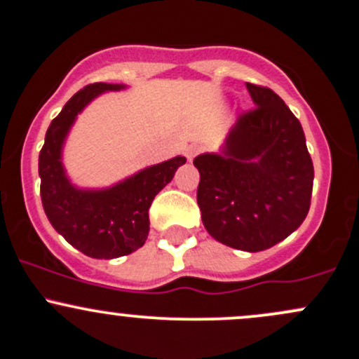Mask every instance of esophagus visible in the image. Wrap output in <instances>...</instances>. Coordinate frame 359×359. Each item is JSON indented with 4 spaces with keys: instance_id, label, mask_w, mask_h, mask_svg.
<instances>
[{
    "instance_id": "34e87169",
    "label": "esophagus",
    "mask_w": 359,
    "mask_h": 359,
    "mask_svg": "<svg viewBox=\"0 0 359 359\" xmlns=\"http://www.w3.org/2000/svg\"><path fill=\"white\" fill-rule=\"evenodd\" d=\"M199 151H201V148H199V146H196V144L189 146V148L186 149V156H187V160H189V161L194 160V156H196V154H199Z\"/></svg>"
}]
</instances>
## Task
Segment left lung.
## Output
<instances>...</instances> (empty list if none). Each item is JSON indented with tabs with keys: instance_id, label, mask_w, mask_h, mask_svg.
<instances>
[{
	"instance_id": "obj_1",
	"label": "left lung",
	"mask_w": 359,
	"mask_h": 359,
	"mask_svg": "<svg viewBox=\"0 0 359 359\" xmlns=\"http://www.w3.org/2000/svg\"><path fill=\"white\" fill-rule=\"evenodd\" d=\"M255 108L243 111L222 154L194 158L198 205L211 237L256 252L275 246L306 218L313 161L303 127L278 94L246 82Z\"/></svg>"
}]
</instances>
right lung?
Here are the masks:
<instances>
[{"instance_id":"right-lung-1","label":"right lung","mask_w":359,"mask_h":359,"mask_svg":"<svg viewBox=\"0 0 359 359\" xmlns=\"http://www.w3.org/2000/svg\"><path fill=\"white\" fill-rule=\"evenodd\" d=\"M122 88V84L94 82L75 93L53 118L39 153L41 201L48 220L67 243L97 259L130 255L146 243L148 211L154 196L186 163V156H175L103 191H81L72 186L62 165V146L75 116L97 94Z\"/></svg>"}]
</instances>
